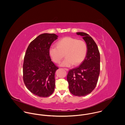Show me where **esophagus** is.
Wrapping results in <instances>:
<instances>
[{"label":"esophagus","mask_w":125,"mask_h":125,"mask_svg":"<svg viewBox=\"0 0 125 125\" xmlns=\"http://www.w3.org/2000/svg\"><path fill=\"white\" fill-rule=\"evenodd\" d=\"M64 69H65V70H66V71H69V69H67V68H64Z\"/></svg>","instance_id":"34e87169"}]
</instances>
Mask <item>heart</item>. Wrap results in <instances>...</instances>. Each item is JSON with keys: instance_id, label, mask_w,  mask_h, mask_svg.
Instances as JSON below:
<instances>
[{"instance_id": "b5f03b06", "label": "heart", "mask_w": 125, "mask_h": 125, "mask_svg": "<svg viewBox=\"0 0 125 125\" xmlns=\"http://www.w3.org/2000/svg\"><path fill=\"white\" fill-rule=\"evenodd\" d=\"M56 46H51L49 54L56 63H59L64 57L65 59L60 64L63 67H70L74 64L79 65L84 60L87 53V45L83 40L71 37H65L56 42Z\"/></svg>"}]
</instances>
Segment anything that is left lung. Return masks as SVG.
Masks as SVG:
<instances>
[{
	"label": "left lung",
	"mask_w": 125,
	"mask_h": 125,
	"mask_svg": "<svg viewBox=\"0 0 125 125\" xmlns=\"http://www.w3.org/2000/svg\"><path fill=\"white\" fill-rule=\"evenodd\" d=\"M76 33L83 37L87 45V53L78 67L69 70L67 81L73 95L83 96L90 94L96 86L100 70V56L96 43L89 34L83 32Z\"/></svg>",
	"instance_id": "8db88e82"
}]
</instances>
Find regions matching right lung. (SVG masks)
Wrapping results in <instances>:
<instances>
[{"instance_id":"obj_1","label":"right lung","mask_w":125,"mask_h":125,"mask_svg":"<svg viewBox=\"0 0 125 125\" xmlns=\"http://www.w3.org/2000/svg\"><path fill=\"white\" fill-rule=\"evenodd\" d=\"M57 37L55 33L39 35L30 42L24 56V83L31 93L39 97H48L55 90V75L58 68L51 61L49 49Z\"/></svg>"}]
</instances>
